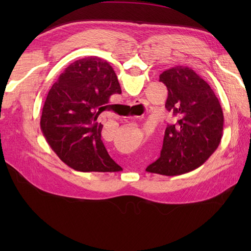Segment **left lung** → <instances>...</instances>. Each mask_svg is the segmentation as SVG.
<instances>
[{
  "label": "left lung",
  "mask_w": 251,
  "mask_h": 251,
  "mask_svg": "<svg viewBox=\"0 0 251 251\" xmlns=\"http://www.w3.org/2000/svg\"><path fill=\"white\" fill-rule=\"evenodd\" d=\"M166 109L175 122L166 127L163 148L147 172L179 176L200 167L214 153L222 138L223 112L214 90L194 70L177 66L164 71Z\"/></svg>",
  "instance_id": "8db88e82"
}]
</instances>
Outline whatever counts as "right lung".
Instances as JSON below:
<instances>
[{
  "label": "right lung",
  "instance_id": "add662e5",
  "mask_svg": "<svg viewBox=\"0 0 251 251\" xmlns=\"http://www.w3.org/2000/svg\"><path fill=\"white\" fill-rule=\"evenodd\" d=\"M110 63L92 56L66 68L47 95L41 129L59 158L83 173H114L122 167L109 155L101 140L99 114L112 95L121 94Z\"/></svg>",
  "mask_w": 251,
  "mask_h": 251
}]
</instances>
